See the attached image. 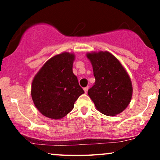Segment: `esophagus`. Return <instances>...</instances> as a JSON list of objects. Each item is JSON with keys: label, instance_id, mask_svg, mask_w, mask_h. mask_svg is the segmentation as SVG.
<instances>
[{"label": "esophagus", "instance_id": "1", "mask_svg": "<svg viewBox=\"0 0 160 160\" xmlns=\"http://www.w3.org/2000/svg\"><path fill=\"white\" fill-rule=\"evenodd\" d=\"M88 89H89V86H86V87H85L83 89V90H84V92H85V93H87V92H88Z\"/></svg>", "mask_w": 160, "mask_h": 160}]
</instances>
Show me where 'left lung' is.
<instances>
[{"label": "left lung", "mask_w": 160, "mask_h": 160, "mask_svg": "<svg viewBox=\"0 0 160 160\" xmlns=\"http://www.w3.org/2000/svg\"><path fill=\"white\" fill-rule=\"evenodd\" d=\"M86 57L92 65L95 78L88 95L99 112L116 116L128 107L132 97V84L121 62L108 51L92 52Z\"/></svg>", "instance_id": "8db88e82"}]
</instances>
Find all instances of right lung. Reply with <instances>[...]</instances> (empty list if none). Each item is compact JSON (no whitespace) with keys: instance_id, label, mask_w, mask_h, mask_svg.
Listing matches in <instances>:
<instances>
[{"instance_id":"right-lung-1","label":"right lung","mask_w":160,"mask_h":160,"mask_svg":"<svg viewBox=\"0 0 160 160\" xmlns=\"http://www.w3.org/2000/svg\"><path fill=\"white\" fill-rule=\"evenodd\" d=\"M74 53L64 52L50 58L37 73L32 84V98L45 117L60 120L70 113L83 89L73 73Z\"/></svg>"}]
</instances>
